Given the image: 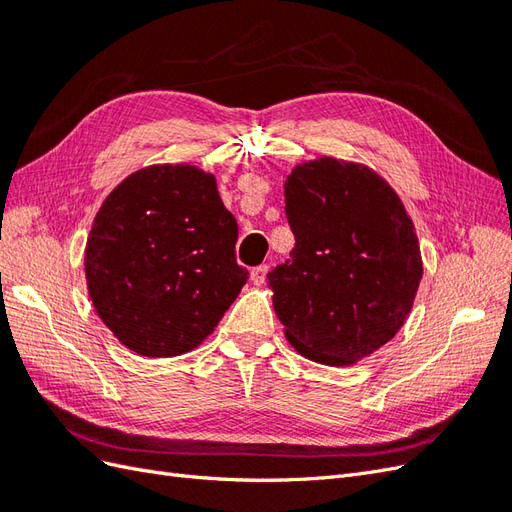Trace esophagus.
<instances>
[{
  "instance_id": "esophagus-1",
  "label": "esophagus",
  "mask_w": 512,
  "mask_h": 512,
  "mask_svg": "<svg viewBox=\"0 0 512 512\" xmlns=\"http://www.w3.org/2000/svg\"><path fill=\"white\" fill-rule=\"evenodd\" d=\"M267 273H269V265H260V267H254L252 269V282L256 284V286H262L267 282Z\"/></svg>"
}]
</instances>
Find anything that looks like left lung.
<instances>
[{
	"label": "left lung",
	"instance_id": "obj_1",
	"mask_svg": "<svg viewBox=\"0 0 512 512\" xmlns=\"http://www.w3.org/2000/svg\"><path fill=\"white\" fill-rule=\"evenodd\" d=\"M294 247L267 273L290 346L344 367L404 327L423 277L414 224L374 170L324 156L284 183Z\"/></svg>",
	"mask_w": 512,
	"mask_h": 512
}]
</instances>
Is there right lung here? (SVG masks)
Instances as JSON below:
<instances>
[{
    "label": "right lung",
    "instance_id": "add662e5",
    "mask_svg": "<svg viewBox=\"0 0 512 512\" xmlns=\"http://www.w3.org/2000/svg\"><path fill=\"white\" fill-rule=\"evenodd\" d=\"M237 220L211 173L136 170L106 196L85 247L89 299L119 342L149 359L203 344L247 282Z\"/></svg>",
    "mask_w": 512,
    "mask_h": 512
}]
</instances>
